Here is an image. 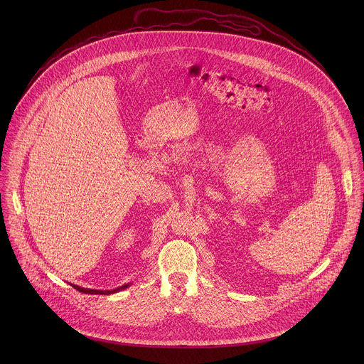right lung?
Segmentation results:
<instances>
[{
	"label": "right lung",
	"instance_id": "right-lung-1",
	"mask_svg": "<svg viewBox=\"0 0 364 364\" xmlns=\"http://www.w3.org/2000/svg\"><path fill=\"white\" fill-rule=\"evenodd\" d=\"M75 290H78V291H81V293H85V294H113V293H117V291H120V290H124V289H127L130 284H124V286H120V287H117V289H114V290H94V289H84V287H81V286H77V284H71Z\"/></svg>",
	"mask_w": 364,
	"mask_h": 364
}]
</instances>
